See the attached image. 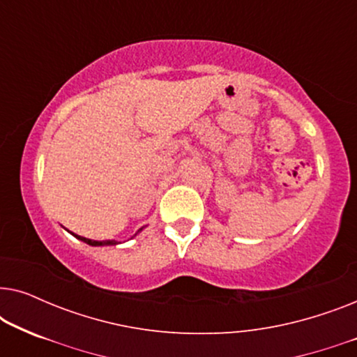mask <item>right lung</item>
Here are the masks:
<instances>
[{
	"mask_svg": "<svg viewBox=\"0 0 357 357\" xmlns=\"http://www.w3.org/2000/svg\"><path fill=\"white\" fill-rule=\"evenodd\" d=\"M141 231H143V227L139 229L138 232L136 234H139ZM73 234V232H71ZM135 234V236H136ZM73 236H75L76 238H79V241H82V242H86L87 245H92V247H102V245H116V243H120V242H116V241H92V238H86V237H81V236H76V234H73ZM133 236V237H135Z\"/></svg>",
	"mask_w": 357,
	"mask_h": 357,
	"instance_id": "right-lung-1",
	"label": "right lung"
}]
</instances>
